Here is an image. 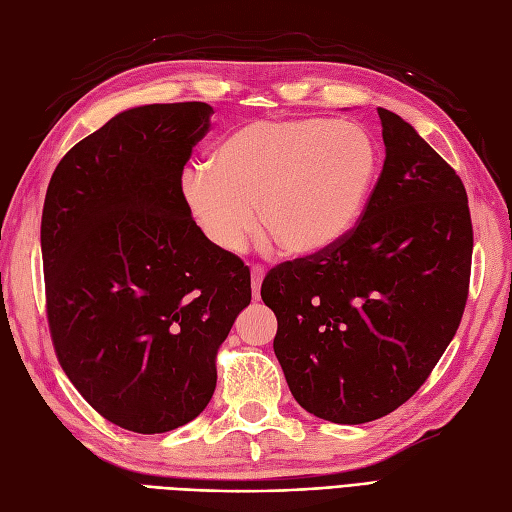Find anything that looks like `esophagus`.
I'll return each instance as SVG.
<instances>
[{"mask_svg":"<svg viewBox=\"0 0 512 512\" xmlns=\"http://www.w3.org/2000/svg\"><path fill=\"white\" fill-rule=\"evenodd\" d=\"M265 273H267V269L262 267V265H254L252 267V293H254V299H258V295H260V284H262V280H265Z\"/></svg>","mask_w":512,"mask_h":512,"instance_id":"obj_1","label":"esophagus"}]
</instances>
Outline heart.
<instances>
[{
  "mask_svg": "<svg viewBox=\"0 0 512 512\" xmlns=\"http://www.w3.org/2000/svg\"><path fill=\"white\" fill-rule=\"evenodd\" d=\"M377 146L357 124L256 120L232 131L213 165L183 176L189 211L219 250L239 252L262 222L286 252L310 256L347 237L377 176Z\"/></svg>",
  "mask_w": 512,
  "mask_h": 512,
  "instance_id": "1",
  "label": "heart"
}]
</instances>
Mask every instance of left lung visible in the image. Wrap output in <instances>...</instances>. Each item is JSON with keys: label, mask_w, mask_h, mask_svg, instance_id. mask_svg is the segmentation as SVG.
Returning <instances> with one entry per match:
<instances>
[{"label": "left lung", "mask_w": 512, "mask_h": 512, "mask_svg": "<svg viewBox=\"0 0 512 512\" xmlns=\"http://www.w3.org/2000/svg\"><path fill=\"white\" fill-rule=\"evenodd\" d=\"M385 161L347 237L262 280L275 357L297 403L336 424L388 416L454 338L474 230L459 174L409 122L379 107Z\"/></svg>", "instance_id": "left-lung-1"}]
</instances>
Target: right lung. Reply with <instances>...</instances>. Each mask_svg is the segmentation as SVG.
Listing matches in <instances>:
<instances>
[{"mask_svg":"<svg viewBox=\"0 0 512 512\" xmlns=\"http://www.w3.org/2000/svg\"><path fill=\"white\" fill-rule=\"evenodd\" d=\"M213 107H133L75 144L43 206L45 299L66 377L109 422L155 435L198 418L215 357L250 306V267L196 226L183 193Z\"/></svg>","mask_w":512,"mask_h":512,"instance_id":"obj_1","label":"right lung"}]
</instances>
